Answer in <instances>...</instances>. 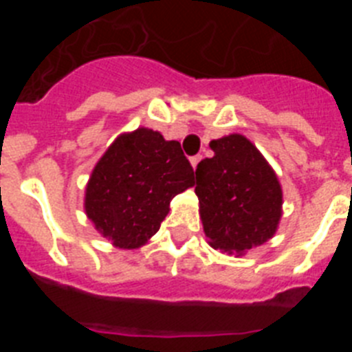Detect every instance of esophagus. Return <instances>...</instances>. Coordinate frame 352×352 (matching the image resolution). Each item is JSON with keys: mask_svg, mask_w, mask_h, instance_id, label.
Instances as JSON below:
<instances>
[{"mask_svg": "<svg viewBox=\"0 0 352 352\" xmlns=\"http://www.w3.org/2000/svg\"><path fill=\"white\" fill-rule=\"evenodd\" d=\"M201 158H203V155H195V157L190 158V164H192V167H194V169L197 167V164L201 162Z\"/></svg>", "mask_w": 352, "mask_h": 352, "instance_id": "esophagus-1", "label": "esophagus"}]
</instances>
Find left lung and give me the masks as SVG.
Listing matches in <instances>:
<instances>
[{"label": "left lung", "instance_id": "left-lung-1", "mask_svg": "<svg viewBox=\"0 0 352 352\" xmlns=\"http://www.w3.org/2000/svg\"><path fill=\"white\" fill-rule=\"evenodd\" d=\"M199 162L195 194L204 232L214 250L243 254L268 241L282 214V188L259 149L232 133L210 142Z\"/></svg>", "mask_w": 352, "mask_h": 352}]
</instances>
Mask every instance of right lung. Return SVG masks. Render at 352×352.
<instances>
[{"label":"right lung","instance_id":"obj_1","mask_svg":"<svg viewBox=\"0 0 352 352\" xmlns=\"http://www.w3.org/2000/svg\"><path fill=\"white\" fill-rule=\"evenodd\" d=\"M194 185L178 141L138 129L123 133L98 160L86 186V214L120 248H139L160 229L174 195Z\"/></svg>","mask_w":352,"mask_h":352}]
</instances>
